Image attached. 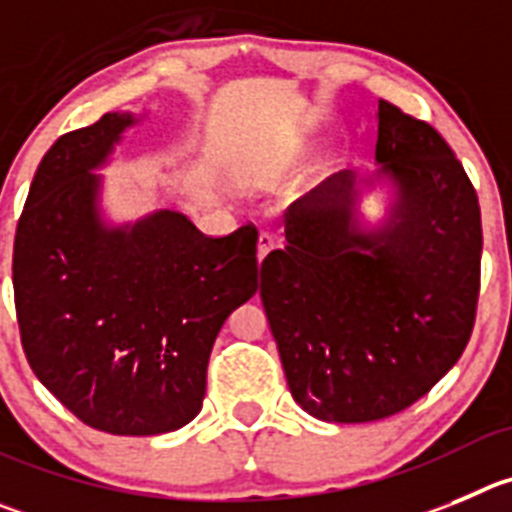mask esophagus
Wrapping results in <instances>:
<instances>
[{
    "mask_svg": "<svg viewBox=\"0 0 512 512\" xmlns=\"http://www.w3.org/2000/svg\"><path fill=\"white\" fill-rule=\"evenodd\" d=\"M272 247H275V240H272V234L262 232L260 237H257V262L265 260V255L272 250Z\"/></svg>",
    "mask_w": 512,
    "mask_h": 512,
    "instance_id": "obj_1",
    "label": "esophagus"
}]
</instances>
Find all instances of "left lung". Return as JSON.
I'll return each instance as SVG.
<instances>
[{
    "label": "left lung",
    "instance_id": "8db88e82",
    "mask_svg": "<svg viewBox=\"0 0 512 512\" xmlns=\"http://www.w3.org/2000/svg\"><path fill=\"white\" fill-rule=\"evenodd\" d=\"M376 171H338L285 212L260 298L290 394L321 422L391 417L470 341L480 293L477 194L429 123L379 100ZM385 194L369 220L363 199Z\"/></svg>",
    "mask_w": 512,
    "mask_h": 512
}]
</instances>
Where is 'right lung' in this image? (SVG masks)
Returning <instances> with one entry per match:
<instances>
[{
	"instance_id": "add662e5",
	"label": "right lung",
	"mask_w": 512,
	"mask_h": 512,
	"mask_svg": "<svg viewBox=\"0 0 512 512\" xmlns=\"http://www.w3.org/2000/svg\"><path fill=\"white\" fill-rule=\"evenodd\" d=\"M146 118L105 113L40 161L14 237V305L37 379L88 427L123 437L181 429L202 412L214 338L257 293V234L207 237L186 214L113 222L116 148Z\"/></svg>"
}]
</instances>
